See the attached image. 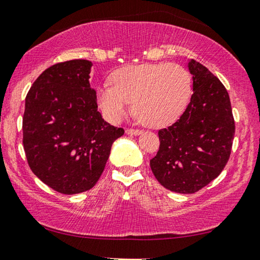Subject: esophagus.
<instances>
[{"mask_svg":"<svg viewBox=\"0 0 260 260\" xmlns=\"http://www.w3.org/2000/svg\"><path fill=\"white\" fill-rule=\"evenodd\" d=\"M126 134H128V135H140V134H142V131H140V129H126Z\"/></svg>","mask_w":260,"mask_h":260,"instance_id":"esophagus-1","label":"esophagus"}]
</instances>
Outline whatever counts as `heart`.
<instances>
[{"label": "heart", "instance_id": "b5f03b06", "mask_svg": "<svg viewBox=\"0 0 260 260\" xmlns=\"http://www.w3.org/2000/svg\"><path fill=\"white\" fill-rule=\"evenodd\" d=\"M112 85L96 88V102L111 122H118L129 110L142 123L164 127L175 121L189 102L191 79L177 64L145 63L128 65L115 71Z\"/></svg>", "mask_w": 260, "mask_h": 260}]
</instances>
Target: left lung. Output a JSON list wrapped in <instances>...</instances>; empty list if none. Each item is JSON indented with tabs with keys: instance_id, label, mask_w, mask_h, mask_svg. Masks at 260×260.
<instances>
[{
	"instance_id": "8db88e82",
	"label": "left lung",
	"mask_w": 260,
	"mask_h": 260,
	"mask_svg": "<svg viewBox=\"0 0 260 260\" xmlns=\"http://www.w3.org/2000/svg\"><path fill=\"white\" fill-rule=\"evenodd\" d=\"M190 103L175 123L158 131L160 148L150 168L174 192L199 191L219 175L230 157L235 121L224 85L199 61L189 59Z\"/></svg>"
}]
</instances>
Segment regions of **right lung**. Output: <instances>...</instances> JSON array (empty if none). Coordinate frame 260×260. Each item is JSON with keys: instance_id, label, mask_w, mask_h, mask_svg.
<instances>
[{"instance_id": "right-lung-1", "label": "right lung", "mask_w": 260, "mask_h": 260, "mask_svg": "<svg viewBox=\"0 0 260 260\" xmlns=\"http://www.w3.org/2000/svg\"><path fill=\"white\" fill-rule=\"evenodd\" d=\"M91 68L86 59L52 65L35 80L25 98L26 160L38 179L67 195L94 187L112 145L125 133L98 112Z\"/></svg>"}]
</instances>
